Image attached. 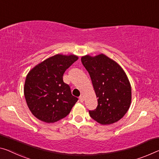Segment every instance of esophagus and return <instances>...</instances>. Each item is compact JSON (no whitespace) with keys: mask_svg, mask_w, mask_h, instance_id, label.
Instances as JSON below:
<instances>
[{"mask_svg":"<svg viewBox=\"0 0 159 159\" xmlns=\"http://www.w3.org/2000/svg\"><path fill=\"white\" fill-rule=\"evenodd\" d=\"M79 100H80V102H84V97H83V96H80L79 97Z\"/></svg>","mask_w":159,"mask_h":159,"instance_id":"1","label":"esophagus"}]
</instances>
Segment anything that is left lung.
I'll list each match as a JSON object with an SVG mask.
<instances>
[{"label": "left lung", "instance_id": "obj_1", "mask_svg": "<svg viewBox=\"0 0 159 159\" xmlns=\"http://www.w3.org/2000/svg\"><path fill=\"white\" fill-rule=\"evenodd\" d=\"M81 62L88 70L98 98V106L90 116L101 125L113 124L124 117L132 101V89L124 70L101 54L85 55Z\"/></svg>", "mask_w": 159, "mask_h": 159}]
</instances>
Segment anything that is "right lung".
<instances>
[{
    "instance_id": "1",
    "label": "right lung",
    "mask_w": 159,
    "mask_h": 159,
    "mask_svg": "<svg viewBox=\"0 0 159 159\" xmlns=\"http://www.w3.org/2000/svg\"><path fill=\"white\" fill-rule=\"evenodd\" d=\"M79 57L57 54L30 70L25 79L24 94L27 106L37 119L53 123L69 114L78 98L63 80L67 69Z\"/></svg>"
}]
</instances>
